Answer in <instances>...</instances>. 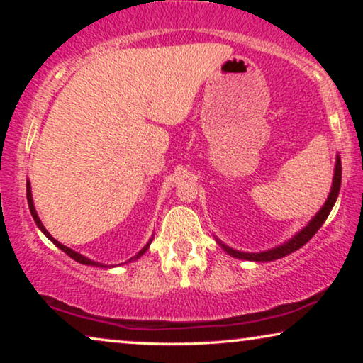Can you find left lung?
I'll return each mask as SVG.
<instances>
[{
    "instance_id": "obj_1",
    "label": "left lung",
    "mask_w": 363,
    "mask_h": 363,
    "mask_svg": "<svg viewBox=\"0 0 363 363\" xmlns=\"http://www.w3.org/2000/svg\"><path fill=\"white\" fill-rule=\"evenodd\" d=\"M340 182H342V163H340V157L337 155L335 157V168H334V180H332L330 193H329V196H327L325 203L322 205L320 210L315 213V216L312 218V220L307 223V225L302 228L301 231H297L294 236L289 238V240H287L286 242H282V245H279V246H274V247H271V250L259 251V252H246V251L233 250V247L225 245V242H223L221 240H218V238H215V240L218 245H220L223 250L228 252V255L236 257V259L255 261V262H267V261L281 259V257L291 255V252H294L299 250V247L304 246L306 242L309 241L317 231H319V228L324 225V221L327 220V216H329V213L332 211V208H334V205H335L337 196H339Z\"/></svg>"
}]
</instances>
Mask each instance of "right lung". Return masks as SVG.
Here are the masks:
<instances>
[{"label":"right lung","mask_w":363,"mask_h":363,"mask_svg":"<svg viewBox=\"0 0 363 363\" xmlns=\"http://www.w3.org/2000/svg\"><path fill=\"white\" fill-rule=\"evenodd\" d=\"M26 196H28V205H29V211H31V215H33V218H34V221H36V225H38V228L39 230H41L43 233H44V236L46 238H49V240H51L54 245H56L59 250H62L64 252H66V255L69 256V257H72L74 261H77V262H81V264H86V266H99V267H111V266H107V264H102V262H97V261H94V259H89V257H86L84 255H81V252H77V251H74V250H71V247H67V246H64L62 242H59L57 240H54V238L49 235V231L46 230V228H44V225L41 223V220H39V216H38V211H36V208H34V201H33V193H31V183H29V180L26 182ZM152 240H153V236L150 238V240H148V242L145 246L142 247L140 251L137 252L135 256L133 257H130V259L128 261H125V262H130V261H137L138 257L140 256H143L147 252V250H148V246H150V242H152Z\"/></svg>","instance_id":"1"}]
</instances>
